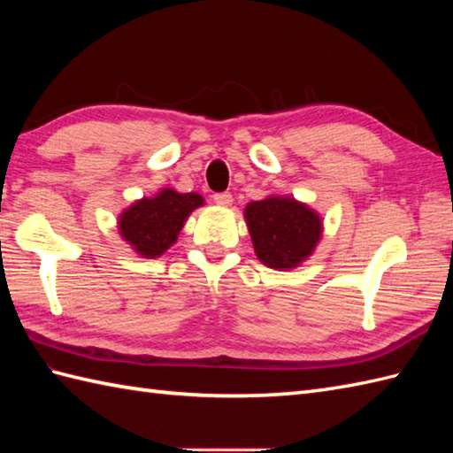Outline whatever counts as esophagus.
Listing matches in <instances>:
<instances>
[{
	"label": "esophagus",
	"instance_id": "34e87169",
	"mask_svg": "<svg viewBox=\"0 0 453 453\" xmlns=\"http://www.w3.org/2000/svg\"><path fill=\"white\" fill-rule=\"evenodd\" d=\"M214 202L218 206H232L234 196L229 192H218V195H214Z\"/></svg>",
	"mask_w": 453,
	"mask_h": 453
}]
</instances>
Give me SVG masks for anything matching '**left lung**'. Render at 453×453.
Masks as SVG:
<instances>
[{
    "mask_svg": "<svg viewBox=\"0 0 453 453\" xmlns=\"http://www.w3.org/2000/svg\"><path fill=\"white\" fill-rule=\"evenodd\" d=\"M245 221L258 261L276 271H290L311 257L323 234V221L292 196L249 202Z\"/></svg>",
    "mask_w": 453,
    "mask_h": 453,
    "instance_id": "left-lung-1",
    "label": "left lung"
}]
</instances>
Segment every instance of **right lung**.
Masks as SVG:
<instances>
[{
	"mask_svg": "<svg viewBox=\"0 0 453 453\" xmlns=\"http://www.w3.org/2000/svg\"><path fill=\"white\" fill-rule=\"evenodd\" d=\"M204 204L196 192L161 188L156 196L136 200L119 216V232L143 258H157L177 242L192 210Z\"/></svg>",
	"mask_w": 453,
	"mask_h": 453,
	"instance_id": "1",
	"label": "right lung"
}]
</instances>
